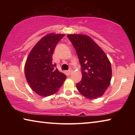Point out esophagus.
<instances>
[{
  "label": "esophagus",
  "instance_id": "esophagus-1",
  "mask_svg": "<svg viewBox=\"0 0 135 135\" xmlns=\"http://www.w3.org/2000/svg\"><path fill=\"white\" fill-rule=\"evenodd\" d=\"M73 73V70L72 69H70L69 70H68V73L70 75L71 74V73Z\"/></svg>",
  "mask_w": 135,
  "mask_h": 135
}]
</instances>
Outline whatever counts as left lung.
Listing matches in <instances>:
<instances>
[{"mask_svg": "<svg viewBox=\"0 0 135 135\" xmlns=\"http://www.w3.org/2000/svg\"><path fill=\"white\" fill-rule=\"evenodd\" d=\"M75 48L81 68L82 78L76 84L79 92L89 99L104 94L110 84L111 63L102 49L88 36L68 35Z\"/></svg>", "mask_w": 135, "mask_h": 135, "instance_id": "1", "label": "left lung"}]
</instances>
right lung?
Segmentation results:
<instances>
[{
  "mask_svg": "<svg viewBox=\"0 0 135 135\" xmlns=\"http://www.w3.org/2000/svg\"><path fill=\"white\" fill-rule=\"evenodd\" d=\"M64 35L49 34L38 41L30 52L25 65V75L32 89L38 95L48 97L59 90L66 76L52 62V55Z\"/></svg>",
  "mask_w": 135,
  "mask_h": 135,
  "instance_id": "1",
  "label": "right lung"
}]
</instances>
